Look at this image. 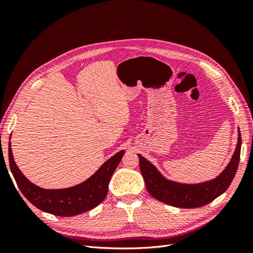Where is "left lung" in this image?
<instances>
[{"label": "left lung", "instance_id": "left-lung-1", "mask_svg": "<svg viewBox=\"0 0 253 253\" xmlns=\"http://www.w3.org/2000/svg\"><path fill=\"white\" fill-rule=\"evenodd\" d=\"M241 145L242 137L239 129L236 148L226 169L216 178L194 185L175 182L165 178L154 165L138 154L140 172L148 192L157 201L178 208H198L211 203L223 194L233 180L240 164Z\"/></svg>", "mask_w": 253, "mask_h": 253}]
</instances>
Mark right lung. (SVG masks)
Listing matches in <instances>:
<instances>
[{"mask_svg":"<svg viewBox=\"0 0 253 253\" xmlns=\"http://www.w3.org/2000/svg\"><path fill=\"white\" fill-rule=\"evenodd\" d=\"M10 170L17 185L27 200L38 209L57 216H74L95 208L108 194L109 183L125 151H120L99 168L88 179L66 189H43L30 182L14 163L10 142L8 145Z\"/></svg>","mask_w":253,"mask_h":253,"instance_id":"right-lung-1","label":"right lung"}]
</instances>
